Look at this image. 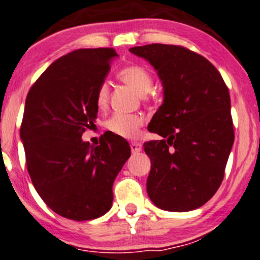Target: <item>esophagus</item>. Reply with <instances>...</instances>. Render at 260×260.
<instances>
[{
    "instance_id": "obj_1",
    "label": "esophagus",
    "mask_w": 260,
    "mask_h": 260,
    "mask_svg": "<svg viewBox=\"0 0 260 260\" xmlns=\"http://www.w3.org/2000/svg\"><path fill=\"white\" fill-rule=\"evenodd\" d=\"M130 147H131V151H133V153H138L142 150V145L139 144V142H131Z\"/></svg>"
}]
</instances>
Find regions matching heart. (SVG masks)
<instances>
[{
  "label": "heart",
  "instance_id": "b5f03b06",
  "mask_svg": "<svg viewBox=\"0 0 260 260\" xmlns=\"http://www.w3.org/2000/svg\"><path fill=\"white\" fill-rule=\"evenodd\" d=\"M119 79L127 84L139 95H145L152 88V77L146 68L140 66H130L121 69L118 73ZM109 88L107 84L99 86L95 95V102L98 108H105L108 103ZM144 122L141 116L131 115V114H115L108 120L107 127L111 133L122 136L126 139H134L139 135V130Z\"/></svg>",
  "mask_w": 260,
  "mask_h": 260
}]
</instances>
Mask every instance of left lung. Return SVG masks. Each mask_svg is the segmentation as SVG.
Wrapping results in <instances>:
<instances>
[{"label": "left lung", "instance_id": "8db88e82", "mask_svg": "<svg viewBox=\"0 0 260 260\" xmlns=\"http://www.w3.org/2000/svg\"><path fill=\"white\" fill-rule=\"evenodd\" d=\"M129 51L151 64L164 89L149 124L162 140L144 144L151 160L147 194L165 211L196 209L219 188L233 146L227 85L213 64L183 47L155 43Z\"/></svg>", "mask_w": 260, "mask_h": 260}]
</instances>
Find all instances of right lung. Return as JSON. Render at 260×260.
I'll return each instance as SVG.
<instances>
[{
    "label": "right lung",
    "mask_w": 260,
    "mask_h": 260,
    "mask_svg": "<svg viewBox=\"0 0 260 260\" xmlns=\"http://www.w3.org/2000/svg\"><path fill=\"white\" fill-rule=\"evenodd\" d=\"M111 48L78 49L52 63L27 94L21 141L36 191L64 218L89 220L113 205V183L130 157L119 135L93 146L82 135L96 119L95 102L110 64Z\"/></svg>",
    "instance_id": "obj_1"
}]
</instances>
